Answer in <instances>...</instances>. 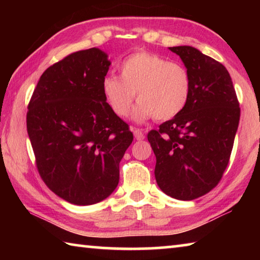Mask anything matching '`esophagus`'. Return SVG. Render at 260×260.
Listing matches in <instances>:
<instances>
[{"instance_id":"34e87169","label":"esophagus","mask_w":260,"mask_h":260,"mask_svg":"<svg viewBox=\"0 0 260 260\" xmlns=\"http://www.w3.org/2000/svg\"><path fill=\"white\" fill-rule=\"evenodd\" d=\"M134 136H135V139L138 140V141H142L144 139L143 132L141 131V129H139V128H135L134 129Z\"/></svg>"}]
</instances>
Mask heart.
I'll return each mask as SVG.
<instances>
[{
  "label": "heart",
  "mask_w": 260,
  "mask_h": 260,
  "mask_svg": "<svg viewBox=\"0 0 260 260\" xmlns=\"http://www.w3.org/2000/svg\"><path fill=\"white\" fill-rule=\"evenodd\" d=\"M120 78L108 76L102 81L104 99L112 111L126 117L139 103L133 119L170 120L183 111L191 94V77L186 67L159 55L139 51L122 61Z\"/></svg>",
  "instance_id": "b5f03b06"
}]
</instances>
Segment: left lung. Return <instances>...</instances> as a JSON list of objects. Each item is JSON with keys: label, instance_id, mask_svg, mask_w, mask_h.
I'll return each instance as SVG.
<instances>
[{"label": "left lung", "instance_id": "obj_1", "mask_svg": "<svg viewBox=\"0 0 260 260\" xmlns=\"http://www.w3.org/2000/svg\"><path fill=\"white\" fill-rule=\"evenodd\" d=\"M191 77L183 111L150 131L155 178L166 195L191 201L219 183L230 161L240 107L230 73L221 63L190 46L170 47Z\"/></svg>", "mask_w": 260, "mask_h": 260}]
</instances>
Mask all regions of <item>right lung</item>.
<instances>
[{"label":"right lung","mask_w":260,"mask_h":260,"mask_svg":"<svg viewBox=\"0 0 260 260\" xmlns=\"http://www.w3.org/2000/svg\"><path fill=\"white\" fill-rule=\"evenodd\" d=\"M110 65L99 48L73 52L42 73L28 104L26 124L39 173L50 190L76 205L111 195L133 141L104 99Z\"/></svg>","instance_id":"add662e5"}]
</instances>
